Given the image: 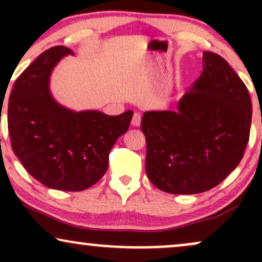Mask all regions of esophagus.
<instances>
[{
    "label": "esophagus",
    "instance_id": "obj_1",
    "mask_svg": "<svg viewBox=\"0 0 262 262\" xmlns=\"http://www.w3.org/2000/svg\"><path fill=\"white\" fill-rule=\"evenodd\" d=\"M140 122H141L140 113L135 112L133 114V119H132V125H134V127H138V125H140Z\"/></svg>",
    "mask_w": 262,
    "mask_h": 262
}]
</instances>
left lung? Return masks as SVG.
<instances>
[{
    "instance_id": "obj_1",
    "label": "left lung",
    "mask_w": 262,
    "mask_h": 262,
    "mask_svg": "<svg viewBox=\"0 0 262 262\" xmlns=\"http://www.w3.org/2000/svg\"><path fill=\"white\" fill-rule=\"evenodd\" d=\"M203 71L179 112H145L146 175L159 189L193 194L219 185L244 156L252 106L243 80L225 59L204 52Z\"/></svg>"
}]
</instances>
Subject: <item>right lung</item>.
Returning <instances> with one entry per match:
<instances>
[{"instance_id": "1", "label": "right lung", "mask_w": 262, "mask_h": 262, "mask_svg": "<svg viewBox=\"0 0 262 262\" xmlns=\"http://www.w3.org/2000/svg\"><path fill=\"white\" fill-rule=\"evenodd\" d=\"M74 52L62 45L41 53L18 76L8 100L11 146L31 175L49 188L82 191L108 169V155L128 130L133 112L107 116L98 111L73 112L49 93L53 68Z\"/></svg>"}]
</instances>
